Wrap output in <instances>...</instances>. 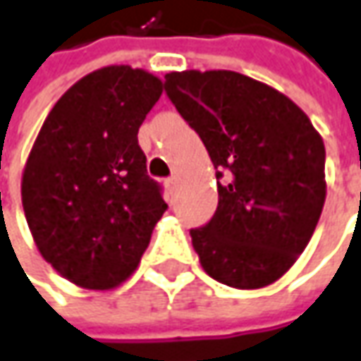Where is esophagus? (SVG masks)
<instances>
[{
    "mask_svg": "<svg viewBox=\"0 0 361 361\" xmlns=\"http://www.w3.org/2000/svg\"><path fill=\"white\" fill-rule=\"evenodd\" d=\"M166 185H168V190L171 193L178 192V188H180V176H171L166 180Z\"/></svg>",
    "mask_w": 361,
    "mask_h": 361,
    "instance_id": "34e87169",
    "label": "esophagus"
}]
</instances>
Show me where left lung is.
I'll return each instance as SVG.
<instances>
[{"instance_id": "left-lung-1", "label": "left lung", "mask_w": 361, "mask_h": 361, "mask_svg": "<svg viewBox=\"0 0 361 361\" xmlns=\"http://www.w3.org/2000/svg\"><path fill=\"white\" fill-rule=\"evenodd\" d=\"M164 87L226 178L214 218L190 231L204 271L238 290L278 281L324 209L322 135L288 95L235 71H171Z\"/></svg>"}]
</instances>
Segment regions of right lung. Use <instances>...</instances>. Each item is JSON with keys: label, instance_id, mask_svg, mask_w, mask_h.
Returning <instances> with one entry per match:
<instances>
[{"label": "right lung", "instance_id": "1", "mask_svg": "<svg viewBox=\"0 0 361 361\" xmlns=\"http://www.w3.org/2000/svg\"><path fill=\"white\" fill-rule=\"evenodd\" d=\"M161 92L145 69H95L57 99L33 142L23 214L42 257L80 288L128 280L168 209L137 143Z\"/></svg>", "mask_w": 361, "mask_h": 361}]
</instances>
